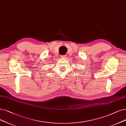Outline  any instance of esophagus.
<instances>
[{"mask_svg": "<svg viewBox=\"0 0 126 126\" xmlns=\"http://www.w3.org/2000/svg\"><path fill=\"white\" fill-rule=\"evenodd\" d=\"M66 57H67V56H66V55H62V56H61V58H64V59L66 58Z\"/></svg>", "mask_w": 126, "mask_h": 126, "instance_id": "obj_1", "label": "esophagus"}]
</instances>
